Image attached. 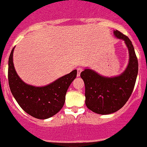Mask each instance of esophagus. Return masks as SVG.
Masks as SVG:
<instances>
[{"mask_svg": "<svg viewBox=\"0 0 147 147\" xmlns=\"http://www.w3.org/2000/svg\"><path fill=\"white\" fill-rule=\"evenodd\" d=\"M77 70H78V77H79L80 75V73L82 72V71L83 70V69L82 67H78L77 69Z\"/></svg>", "mask_w": 147, "mask_h": 147, "instance_id": "obj_1", "label": "esophagus"}]
</instances>
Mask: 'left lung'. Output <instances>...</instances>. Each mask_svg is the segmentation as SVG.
I'll use <instances>...</instances> for the list:
<instances>
[{"label": "left lung", "instance_id": "obj_1", "mask_svg": "<svg viewBox=\"0 0 147 147\" xmlns=\"http://www.w3.org/2000/svg\"><path fill=\"white\" fill-rule=\"evenodd\" d=\"M115 37L123 40L128 47L129 61L127 69L119 76L106 78L91 69L80 74L85 85V104L89 109L100 115H109L121 109L128 101L135 85L138 60L129 38L119 30Z\"/></svg>", "mask_w": 147, "mask_h": 147}]
</instances>
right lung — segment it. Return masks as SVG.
I'll list each match as a JSON object with an SVG mask.
<instances>
[{
	"label": "right lung",
	"mask_w": 147,
	"mask_h": 147,
	"mask_svg": "<svg viewBox=\"0 0 147 147\" xmlns=\"http://www.w3.org/2000/svg\"><path fill=\"white\" fill-rule=\"evenodd\" d=\"M8 60V84L20 107L30 116L45 119L54 116L63 108L67 90L77 76V69L44 87H35L22 81L14 68L13 55Z\"/></svg>",
	"instance_id": "right-lung-1"
}]
</instances>
